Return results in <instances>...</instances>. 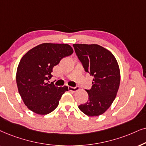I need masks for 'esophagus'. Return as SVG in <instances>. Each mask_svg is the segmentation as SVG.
<instances>
[{
	"label": "esophagus",
	"mask_w": 146,
	"mask_h": 146,
	"mask_svg": "<svg viewBox=\"0 0 146 146\" xmlns=\"http://www.w3.org/2000/svg\"><path fill=\"white\" fill-rule=\"evenodd\" d=\"M79 87H69V90L71 91H73V92H75V91H78L79 90Z\"/></svg>",
	"instance_id": "1"
}]
</instances>
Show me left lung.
Here are the masks:
<instances>
[{
    "label": "left lung",
    "mask_w": 146,
    "mask_h": 146,
    "mask_svg": "<svg viewBox=\"0 0 146 146\" xmlns=\"http://www.w3.org/2000/svg\"><path fill=\"white\" fill-rule=\"evenodd\" d=\"M85 71L93 77L88 101L79 106L85 115L99 116L108 110L115 100L120 84L117 61L110 50L96 44H73Z\"/></svg>",
    "instance_id": "left-lung-1"
}]
</instances>
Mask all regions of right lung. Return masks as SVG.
I'll return each mask as SVG.
<instances>
[{
    "label": "right lung",
    "instance_id": "obj_1",
    "mask_svg": "<svg viewBox=\"0 0 146 146\" xmlns=\"http://www.w3.org/2000/svg\"><path fill=\"white\" fill-rule=\"evenodd\" d=\"M73 53L67 44L42 43L22 57L17 68V84L23 102L31 111L46 115L57 108L68 87H58L47 81L52 77L54 66Z\"/></svg>",
    "mask_w": 146,
    "mask_h": 146
}]
</instances>
